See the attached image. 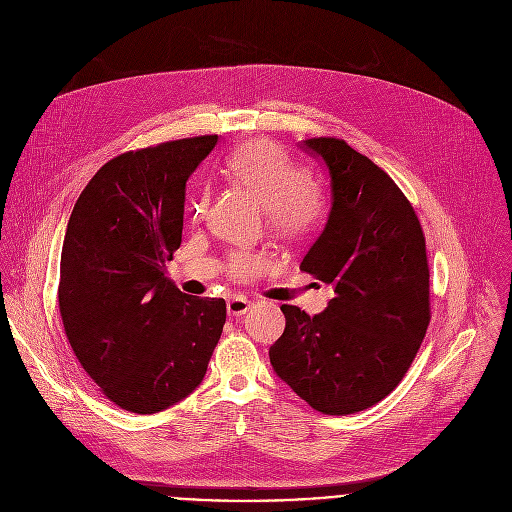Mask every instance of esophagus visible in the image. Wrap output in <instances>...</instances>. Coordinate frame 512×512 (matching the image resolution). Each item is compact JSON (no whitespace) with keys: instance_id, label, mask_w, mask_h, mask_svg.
Segmentation results:
<instances>
[{"instance_id":"1","label":"esophagus","mask_w":512,"mask_h":512,"mask_svg":"<svg viewBox=\"0 0 512 512\" xmlns=\"http://www.w3.org/2000/svg\"><path fill=\"white\" fill-rule=\"evenodd\" d=\"M249 308H251V302L245 300V298H241V296H235V298H231V300L227 302L229 316H243V314L249 312Z\"/></svg>"}]
</instances>
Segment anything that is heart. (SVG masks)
<instances>
[{
  "mask_svg": "<svg viewBox=\"0 0 512 512\" xmlns=\"http://www.w3.org/2000/svg\"><path fill=\"white\" fill-rule=\"evenodd\" d=\"M229 176L253 192L267 208L269 229L287 241H304L320 231L326 221V198L308 182L302 166L291 160L277 143L251 139L227 158ZM210 192L204 188L194 202V218H204ZM261 267V259L251 253L231 257V273L239 279L251 277Z\"/></svg>",
  "mask_w": 512,
  "mask_h": 512,
  "instance_id": "1",
  "label": "heart"
}]
</instances>
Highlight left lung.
<instances>
[{
	"mask_svg": "<svg viewBox=\"0 0 512 512\" xmlns=\"http://www.w3.org/2000/svg\"><path fill=\"white\" fill-rule=\"evenodd\" d=\"M332 178L326 229L300 269L332 283L322 314L281 306L273 371L312 409L350 415L383 401L425 338L429 265L419 218L393 178L338 137H312Z\"/></svg>",
	"mask_w": 512,
	"mask_h": 512,
	"instance_id": "1",
	"label": "left lung"
}]
</instances>
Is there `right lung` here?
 Wrapping results in <instances>:
<instances>
[{
  "label": "right lung",
  "instance_id": "1",
  "mask_svg": "<svg viewBox=\"0 0 512 512\" xmlns=\"http://www.w3.org/2000/svg\"><path fill=\"white\" fill-rule=\"evenodd\" d=\"M218 137L119 154L85 186L62 243L58 308L85 373L117 407L158 413L204 379L225 300L194 298L166 277L182 243L186 180Z\"/></svg>",
  "mask_w": 512,
  "mask_h": 512
}]
</instances>
